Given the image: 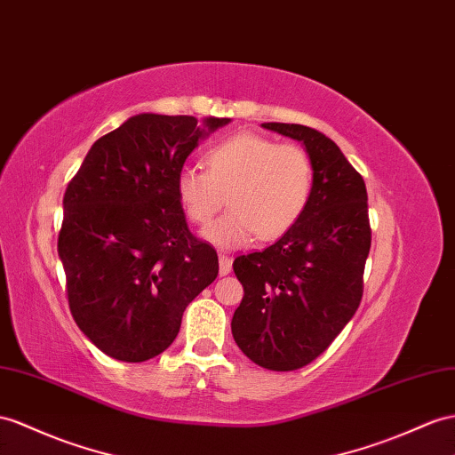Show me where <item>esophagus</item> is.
<instances>
[{
  "mask_svg": "<svg viewBox=\"0 0 455 455\" xmlns=\"http://www.w3.org/2000/svg\"><path fill=\"white\" fill-rule=\"evenodd\" d=\"M230 269H232V259L228 258V255L220 253V255H219V273L225 276V275L230 273Z\"/></svg>",
  "mask_w": 455,
  "mask_h": 455,
  "instance_id": "esophagus-1",
  "label": "esophagus"
}]
</instances>
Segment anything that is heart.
I'll return each mask as SVG.
<instances>
[{"label": "heart", "instance_id": "1", "mask_svg": "<svg viewBox=\"0 0 455 455\" xmlns=\"http://www.w3.org/2000/svg\"><path fill=\"white\" fill-rule=\"evenodd\" d=\"M205 168L184 165L174 190L194 225L205 227L225 205L230 212L204 230L220 250L276 240L306 213L313 194V163L304 148L276 144L259 134L227 138L205 154Z\"/></svg>", "mask_w": 455, "mask_h": 455}]
</instances>
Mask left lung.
Returning a JSON list of instances; mask_svg holds the SVG:
<instances>
[{
	"label": "left lung",
	"instance_id": "8db88e82",
	"mask_svg": "<svg viewBox=\"0 0 455 455\" xmlns=\"http://www.w3.org/2000/svg\"><path fill=\"white\" fill-rule=\"evenodd\" d=\"M261 126L304 144L313 194L292 230L232 263L243 298L230 327L253 363L294 371L319 357L359 307L371 248L367 190L340 148L315 128Z\"/></svg>",
	"mask_w": 455,
	"mask_h": 455
}]
</instances>
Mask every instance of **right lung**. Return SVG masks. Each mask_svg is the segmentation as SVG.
Returning a JSON list of instances; mask_svg holds the SVG:
<instances>
[{"instance_id":"obj_1","label":"right lung","mask_w":455,"mask_h":455,"mask_svg":"<svg viewBox=\"0 0 455 455\" xmlns=\"http://www.w3.org/2000/svg\"><path fill=\"white\" fill-rule=\"evenodd\" d=\"M230 119L140 113L90 148L63 197L57 251L73 317L113 359L140 363L172 344L186 306L219 273L186 225L174 180Z\"/></svg>"}]
</instances>
